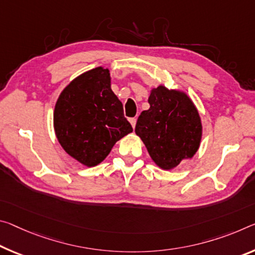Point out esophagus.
Instances as JSON below:
<instances>
[{"label": "esophagus", "instance_id": "obj_1", "mask_svg": "<svg viewBox=\"0 0 255 255\" xmlns=\"http://www.w3.org/2000/svg\"><path fill=\"white\" fill-rule=\"evenodd\" d=\"M136 121H137V119H136V118H130V119H129V123L131 124L132 128H135V126H136Z\"/></svg>", "mask_w": 255, "mask_h": 255}]
</instances>
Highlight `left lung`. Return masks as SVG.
I'll return each instance as SVG.
<instances>
[{
    "label": "left lung",
    "instance_id": "1",
    "mask_svg": "<svg viewBox=\"0 0 255 255\" xmlns=\"http://www.w3.org/2000/svg\"><path fill=\"white\" fill-rule=\"evenodd\" d=\"M149 109L137 119L135 132L160 168L169 170L195 154L202 136L201 119L187 95L164 86L152 90Z\"/></svg>",
    "mask_w": 255,
    "mask_h": 255
}]
</instances>
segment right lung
<instances>
[{
  "mask_svg": "<svg viewBox=\"0 0 255 255\" xmlns=\"http://www.w3.org/2000/svg\"><path fill=\"white\" fill-rule=\"evenodd\" d=\"M110 80L109 70L102 67L85 72L64 88L55 104L54 129L60 144L87 167L102 162L117 140L132 131Z\"/></svg>",
  "mask_w": 255,
  "mask_h": 255,
  "instance_id": "obj_1",
  "label": "right lung"
}]
</instances>
